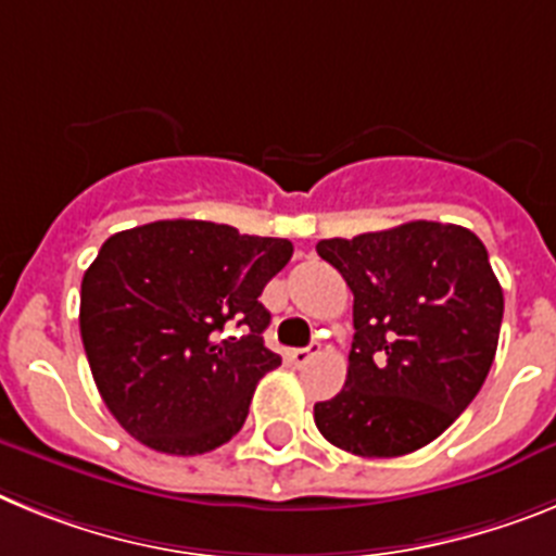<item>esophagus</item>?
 Instances as JSON below:
<instances>
[{
  "label": "esophagus",
  "instance_id": "1",
  "mask_svg": "<svg viewBox=\"0 0 556 556\" xmlns=\"http://www.w3.org/2000/svg\"><path fill=\"white\" fill-rule=\"evenodd\" d=\"M316 355H318V344L299 346V350H291V352H288V358H291L293 364H296V366L311 364V358H316Z\"/></svg>",
  "mask_w": 556,
  "mask_h": 556
}]
</instances>
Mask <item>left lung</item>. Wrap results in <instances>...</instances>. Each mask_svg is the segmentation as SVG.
Listing matches in <instances>:
<instances>
[{"mask_svg":"<svg viewBox=\"0 0 556 556\" xmlns=\"http://www.w3.org/2000/svg\"><path fill=\"white\" fill-rule=\"evenodd\" d=\"M316 251L355 296L346 383L316 403V428L364 458L419 451L472 403L498 350L504 291L484 243L412 220Z\"/></svg>","mask_w":556,"mask_h":556,"instance_id":"8db88e82","label":"left lung"}]
</instances>
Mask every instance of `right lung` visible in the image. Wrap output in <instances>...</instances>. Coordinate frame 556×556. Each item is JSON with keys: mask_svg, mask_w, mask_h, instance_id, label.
<instances>
[{"mask_svg": "<svg viewBox=\"0 0 556 556\" xmlns=\"http://www.w3.org/2000/svg\"><path fill=\"white\" fill-rule=\"evenodd\" d=\"M291 240L210 220H156L111 235L80 282V338L98 392L151 451L198 456L229 442L265 371L260 302Z\"/></svg>", "mask_w": 556, "mask_h": 556, "instance_id": "1", "label": "right lung"}]
</instances>
